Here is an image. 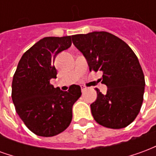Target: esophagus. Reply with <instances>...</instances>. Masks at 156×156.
I'll return each mask as SVG.
<instances>
[{"label":"esophagus","mask_w":156,"mask_h":156,"mask_svg":"<svg viewBox=\"0 0 156 156\" xmlns=\"http://www.w3.org/2000/svg\"><path fill=\"white\" fill-rule=\"evenodd\" d=\"M86 87H85V86H83V85H82L81 86V90H82V92H83L84 91V90H86Z\"/></svg>","instance_id":"esophagus-1"}]
</instances>
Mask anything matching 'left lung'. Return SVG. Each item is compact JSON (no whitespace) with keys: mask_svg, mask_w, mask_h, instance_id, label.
<instances>
[{"mask_svg":"<svg viewBox=\"0 0 156 156\" xmlns=\"http://www.w3.org/2000/svg\"><path fill=\"white\" fill-rule=\"evenodd\" d=\"M73 43L83 54L90 71H102L106 94L96 88L97 99L90 107L98 124L110 129L130 124L140 110L144 76L138 58L129 45L107 32L72 36Z\"/></svg>","mask_w":156,"mask_h":156,"instance_id":"1","label":"left lung"}]
</instances>
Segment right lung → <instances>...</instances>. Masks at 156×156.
<instances>
[{
    "instance_id": "obj_1",
    "label": "right lung",
    "mask_w": 156,
    "mask_h": 156,
    "mask_svg": "<svg viewBox=\"0 0 156 156\" xmlns=\"http://www.w3.org/2000/svg\"><path fill=\"white\" fill-rule=\"evenodd\" d=\"M71 36L41 39L22 55L13 76L12 98L26 126L39 136L51 137L69 126L73 105L82 93L78 85L62 91L50 83L57 78L58 53L71 47Z\"/></svg>"
}]
</instances>
